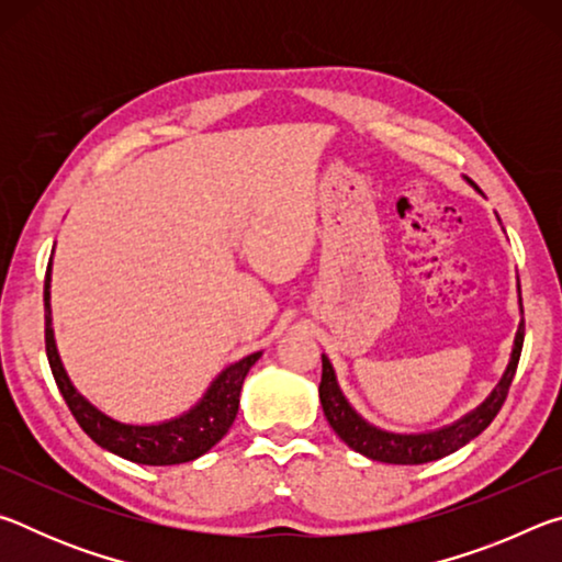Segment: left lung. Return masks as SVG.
Wrapping results in <instances>:
<instances>
[{"mask_svg": "<svg viewBox=\"0 0 562 562\" xmlns=\"http://www.w3.org/2000/svg\"><path fill=\"white\" fill-rule=\"evenodd\" d=\"M522 337H526V322L520 319L516 341H513L508 369L498 382V386L493 389L491 396L481 406H475L471 414H465L463 418H459V422H453L449 426H443V429L426 431V434H394V431L376 429V426L364 422V418L349 406V402L337 384L335 369H331L329 359L325 355H322V382H319L322 408H325L327 422L339 439L345 441L349 449L367 456V459L382 461V463H396V465H416V463H429L436 459H443V456L459 451L461 446L475 439V436L486 429V426L501 412V406L508 396L513 376H516Z\"/></svg>", "mask_w": 562, "mask_h": 562, "instance_id": "obj_1", "label": "left lung"}]
</instances>
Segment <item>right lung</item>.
<instances>
[{
    "label": "right lung",
    "instance_id": "right-lung-1",
    "mask_svg": "<svg viewBox=\"0 0 562 562\" xmlns=\"http://www.w3.org/2000/svg\"><path fill=\"white\" fill-rule=\"evenodd\" d=\"M52 260L46 268L44 280V341H46V357H49V367L54 374V382L59 386L66 406L74 414L76 422L83 431L97 441L101 449L121 456V459L144 463V465H176L193 461L213 449V446L223 439L231 429L237 406H240V389L247 372L255 361L260 359L262 351L247 355L245 359L235 361L227 369L217 374L215 382L207 389L205 396L198 402L190 412L180 414L164 424L150 426H133L121 424L116 418L99 412L89 398H83L76 386L71 384L69 374L59 359L52 329Z\"/></svg>",
    "mask_w": 562,
    "mask_h": 562
}]
</instances>
